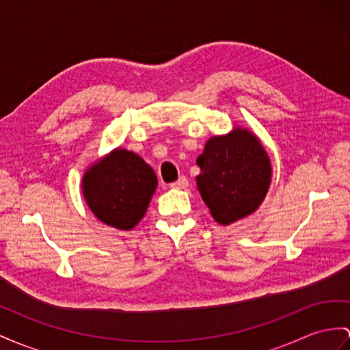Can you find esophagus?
Instances as JSON below:
<instances>
[{"label": "esophagus", "mask_w": 350, "mask_h": 350, "mask_svg": "<svg viewBox=\"0 0 350 350\" xmlns=\"http://www.w3.org/2000/svg\"><path fill=\"white\" fill-rule=\"evenodd\" d=\"M187 183H189V182H187V178L185 176H182L177 182L172 183V187H173V189H186Z\"/></svg>", "instance_id": "34e87169"}]
</instances>
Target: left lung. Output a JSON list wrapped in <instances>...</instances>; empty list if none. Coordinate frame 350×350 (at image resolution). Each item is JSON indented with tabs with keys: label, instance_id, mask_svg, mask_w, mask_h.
Masks as SVG:
<instances>
[{
	"label": "left lung",
	"instance_id": "1",
	"mask_svg": "<svg viewBox=\"0 0 350 350\" xmlns=\"http://www.w3.org/2000/svg\"><path fill=\"white\" fill-rule=\"evenodd\" d=\"M196 187L213 219L229 226L260 207L272 182V164L253 131L235 127L213 136L196 158Z\"/></svg>",
	"mask_w": 350,
	"mask_h": 350
}]
</instances>
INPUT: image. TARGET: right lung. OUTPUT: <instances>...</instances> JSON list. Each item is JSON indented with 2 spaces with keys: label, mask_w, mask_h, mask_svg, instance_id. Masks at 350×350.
<instances>
[{
  "label": "right lung",
  "mask_w": 350,
  "mask_h": 350,
  "mask_svg": "<svg viewBox=\"0 0 350 350\" xmlns=\"http://www.w3.org/2000/svg\"><path fill=\"white\" fill-rule=\"evenodd\" d=\"M158 185L154 170L131 150L115 148L84 172L83 196L105 225L131 230L143 219Z\"/></svg>",
  "instance_id": "add662e5"
}]
</instances>
